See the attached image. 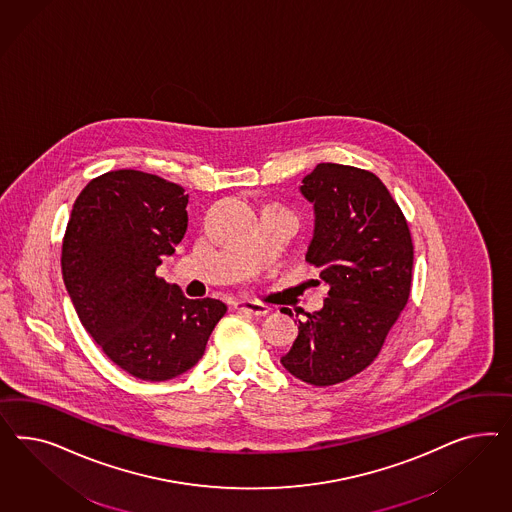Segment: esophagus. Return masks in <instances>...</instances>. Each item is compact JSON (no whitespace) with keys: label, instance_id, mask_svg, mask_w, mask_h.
I'll return each instance as SVG.
<instances>
[{"label":"esophagus","instance_id":"esophagus-1","mask_svg":"<svg viewBox=\"0 0 512 512\" xmlns=\"http://www.w3.org/2000/svg\"><path fill=\"white\" fill-rule=\"evenodd\" d=\"M236 310L242 311V313H249V315H255V317H264L270 313V308L259 304V302H251V300H240L234 304Z\"/></svg>","mask_w":512,"mask_h":512}]
</instances>
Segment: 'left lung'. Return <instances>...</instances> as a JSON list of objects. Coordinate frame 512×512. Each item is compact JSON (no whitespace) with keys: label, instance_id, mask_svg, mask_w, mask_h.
<instances>
[{"label":"left lung","instance_id":"8db88e82","mask_svg":"<svg viewBox=\"0 0 512 512\" xmlns=\"http://www.w3.org/2000/svg\"><path fill=\"white\" fill-rule=\"evenodd\" d=\"M300 191L315 208L306 261L321 268L330 291L323 310L298 321V338L281 364L308 385L330 387L379 355L409 300L413 240L398 202L373 172L319 163Z\"/></svg>","mask_w":512,"mask_h":512}]
</instances>
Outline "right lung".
<instances>
[{
	"label": "right lung",
	"mask_w": 512,
	"mask_h": 512,
	"mask_svg": "<svg viewBox=\"0 0 512 512\" xmlns=\"http://www.w3.org/2000/svg\"><path fill=\"white\" fill-rule=\"evenodd\" d=\"M184 187L148 172L93 178L73 204L62 274L78 319L103 353L142 381L193 368L227 306L191 300L155 274L187 231Z\"/></svg>",
	"instance_id": "obj_1"
}]
</instances>
